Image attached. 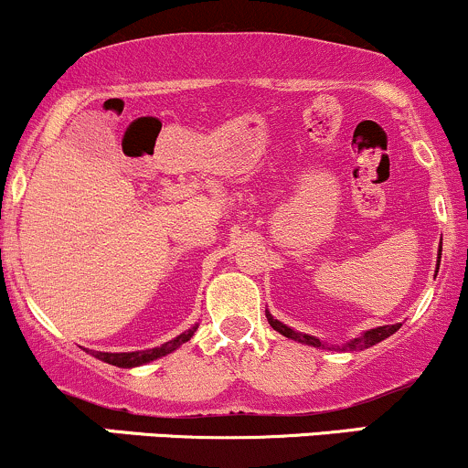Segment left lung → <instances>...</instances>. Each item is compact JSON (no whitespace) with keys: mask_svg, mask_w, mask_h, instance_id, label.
Returning <instances> with one entry per match:
<instances>
[{"mask_svg":"<svg viewBox=\"0 0 468 468\" xmlns=\"http://www.w3.org/2000/svg\"><path fill=\"white\" fill-rule=\"evenodd\" d=\"M267 318H269V323H271V327L275 329V332H280V334H282V336L293 338V341H300V343H307V346H314V347H324V343L318 341V338L307 336V334L293 332L292 327H287V324H282L280 321H275V318H271V314H267ZM397 329H399V324H383V327L370 329V332L361 334V336L354 338V341L347 343V346H343V350H350V352L366 350V347L375 346V343L383 341V338H388V336H390V334H395Z\"/></svg>","mask_w":468,"mask_h":468,"instance_id":"left-lung-1","label":"left lung"}]
</instances>
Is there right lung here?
Listing matches in <instances>:
<instances>
[{"label":"right lung","mask_w":468,"mask_h":468,"mask_svg":"<svg viewBox=\"0 0 468 468\" xmlns=\"http://www.w3.org/2000/svg\"><path fill=\"white\" fill-rule=\"evenodd\" d=\"M195 329H188V332L179 334L176 338H172V341L164 343L161 347H154V350H144V352H122V354H107V352H98L96 356L101 358V361L105 363H112V366H118V367H134V366H144V363H150L154 361V358L159 356H165V354H170L172 350H176V347L181 346V343L190 341L195 334Z\"/></svg>","instance_id":"1"}]
</instances>
